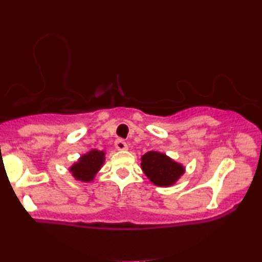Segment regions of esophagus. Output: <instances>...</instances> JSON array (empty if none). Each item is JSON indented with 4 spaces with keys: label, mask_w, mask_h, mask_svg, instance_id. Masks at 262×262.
Wrapping results in <instances>:
<instances>
[{
    "label": "esophagus",
    "mask_w": 262,
    "mask_h": 262,
    "mask_svg": "<svg viewBox=\"0 0 262 262\" xmlns=\"http://www.w3.org/2000/svg\"><path fill=\"white\" fill-rule=\"evenodd\" d=\"M114 146H116L117 150H127V148H128L126 142L121 138H118L117 141L114 142Z\"/></svg>",
    "instance_id": "34e87169"
}]
</instances>
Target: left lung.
I'll list each match as a JSON object with an SVG mask.
<instances>
[{
    "label": "left lung",
    "mask_w": 262,
    "mask_h": 262,
    "mask_svg": "<svg viewBox=\"0 0 262 262\" xmlns=\"http://www.w3.org/2000/svg\"><path fill=\"white\" fill-rule=\"evenodd\" d=\"M142 169L152 184L167 187L175 184L185 173V168L166 154L149 151L142 156Z\"/></svg>",
    "instance_id": "obj_1"
}]
</instances>
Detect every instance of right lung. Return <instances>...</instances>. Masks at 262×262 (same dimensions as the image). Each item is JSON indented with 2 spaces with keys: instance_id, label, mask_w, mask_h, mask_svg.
<instances>
[{
  "instance_id": "add662e5",
  "label": "right lung",
  "mask_w": 262,
  "mask_h": 262,
  "mask_svg": "<svg viewBox=\"0 0 262 262\" xmlns=\"http://www.w3.org/2000/svg\"><path fill=\"white\" fill-rule=\"evenodd\" d=\"M103 161H105V152L99 151V150H91L81 156L78 162L74 163V166L70 168V171L76 180L83 182L92 181L95 174L102 167Z\"/></svg>"
}]
</instances>
